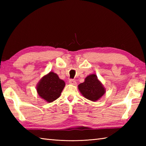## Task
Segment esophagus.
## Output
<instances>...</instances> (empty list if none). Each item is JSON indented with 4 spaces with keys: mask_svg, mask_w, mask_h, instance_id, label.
<instances>
[{
    "mask_svg": "<svg viewBox=\"0 0 146 146\" xmlns=\"http://www.w3.org/2000/svg\"><path fill=\"white\" fill-rule=\"evenodd\" d=\"M69 83L70 84H72V85H76V82L75 80H73V79H71L69 80Z\"/></svg>",
    "mask_w": 146,
    "mask_h": 146,
    "instance_id": "34e87169",
    "label": "esophagus"
}]
</instances>
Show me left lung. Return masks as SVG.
<instances>
[{
  "label": "left lung",
  "instance_id": "8db88e82",
  "mask_svg": "<svg viewBox=\"0 0 146 146\" xmlns=\"http://www.w3.org/2000/svg\"><path fill=\"white\" fill-rule=\"evenodd\" d=\"M78 89L86 98L93 102L98 100L105 94V88L95 74L86 77L85 82L78 85Z\"/></svg>",
  "mask_w": 146,
  "mask_h": 146
}]
</instances>
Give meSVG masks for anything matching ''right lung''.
I'll use <instances>...</instances> for the list:
<instances>
[{
	"instance_id": "add662e5",
	"label": "right lung",
	"mask_w": 146,
	"mask_h": 146,
	"mask_svg": "<svg viewBox=\"0 0 146 146\" xmlns=\"http://www.w3.org/2000/svg\"><path fill=\"white\" fill-rule=\"evenodd\" d=\"M64 86L63 80L59 78L56 73L50 72L40 80L37 92L42 98L50 103L59 98Z\"/></svg>"
}]
</instances>
